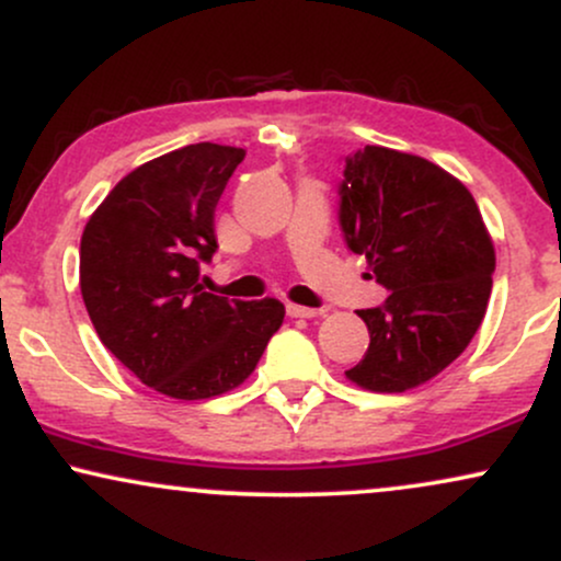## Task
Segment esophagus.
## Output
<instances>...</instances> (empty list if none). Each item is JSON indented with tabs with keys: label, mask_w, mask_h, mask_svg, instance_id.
<instances>
[{
	"label": "esophagus",
	"mask_w": 561,
	"mask_h": 561,
	"mask_svg": "<svg viewBox=\"0 0 561 561\" xmlns=\"http://www.w3.org/2000/svg\"><path fill=\"white\" fill-rule=\"evenodd\" d=\"M287 313L293 319H317L321 317V308H306V306H295V302H287Z\"/></svg>",
	"instance_id": "esophagus-1"
}]
</instances>
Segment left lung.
Instances as JSON below:
<instances>
[{"mask_svg":"<svg viewBox=\"0 0 561 561\" xmlns=\"http://www.w3.org/2000/svg\"><path fill=\"white\" fill-rule=\"evenodd\" d=\"M340 229L388 300L364 308L369 347L351 382L403 392L465 353L485 317L495 253L474 197L440 165L366 145L345 158Z\"/></svg>","mask_w":561,"mask_h":561,"instance_id":"8db88e82","label":"left lung"}]
</instances>
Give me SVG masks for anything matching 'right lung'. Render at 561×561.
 I'll list each match as a JSON object with an SVG mask.
<instances>
[{
    "mask_svg": "<svg viewBox=\"0 0 561 561\" xmlns=\"http://www.w3.org/2000/svg\"><path fill=\"white\" fill-rule=\"evenodd\" d=\"M240 147L199 141L134 169L81 237V295L102 345L147 388L179 401L234 390L285 321L274 298L205 293L216 205Z\"/></svg>",
    "mask_w": 561,
    "mask_h": 561,
    "instance_id": "right-lung-1",
    "label": "right lung"
}]
</instances>
